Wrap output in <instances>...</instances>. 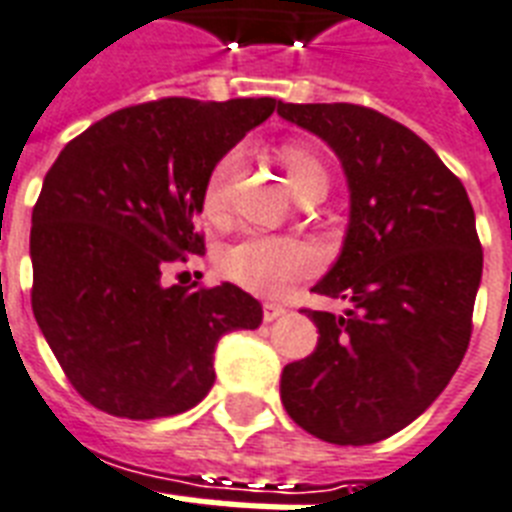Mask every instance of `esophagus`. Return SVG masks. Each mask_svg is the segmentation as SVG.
<instances>
[{"instance_id": "34e87169", "label": "esophagus", "mask_w": 512, "mask_h": 512, "mask_svg": "<svg viewBox=\"0 0 512 512\" xmlns=\"http://www.w3.org/2000/svg\"><path fill=\"white\" fill-rule=\"evenodd\" d=\"M281 315H286V307L284 305H276V302H265V305H263V321L265 323L278 321Z\"/></svg>"}]
</instances>
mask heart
I'll use <instances>...</instances> for the list:
<instances>
[{
	"label": "heart",
	"instance_id": "heart-1",
	"mask_svg": "<svg viewBox=\"0 0 512 512\" xmlns=\"http://www.w3.org/2000/svg\"><path fill=\"white\" fill-rule=\"evenodd\" d=\"M276 155L284 165L294 194L310 184L328 186L326 165L315 155L313 147H307L302 141H284ZM236 162H239V152L228 149L207 173L205 186H202V213L207 220L218 223L226 218V189ZM315 268H318L315 249L297 239H284V236L247 234L239 242L220 249L218 255V270L228 281H234L247 292L265 294V297L284 294L289 286L315 273Z\"/></svg>",
	"mask_w": 512,
	"mask_h": 512
}]
</instances>
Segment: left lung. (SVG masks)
Masks as SVG:
<instances>
[{"label":"left lung","instance_id":"1","mask_svg":"<svg viewBox=\"0 0 512 512\" xmlns=\"http://www.w3.org/2000/svg\"><path fill=\"white\" fill-rule=\"evenodd\" d=\"M278 115L342 160L350 226L315 294L344 315L305 310L318 347L281 373V402L307 434L373 444L442 394L471 342L481 242L465 186L434 149L371 107L289 105Z\"/></svg>","mask_w":512,"mask_h":512}]
</instances>
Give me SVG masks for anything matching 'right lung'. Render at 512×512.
I'll use <instances>...</instances> for the list:
<instances>
[{"instance_id":"obj_1","label":"right lung","mask_w":512,"mask_h":512,"mask_svg":"<svg viewBox=\"0 0 512 512\" xmlns=\"http://www.w3.org/2000/svg\"><path fill=\"white\" fill-rule=\"evenodd\" d=\"M276 110V99L168 97L123 107L68 141L31 215V305L83 400L131 421L178 415L215 384L223 334L263 307L234 284L165 286L205 255L194 228L213 162Z\"/></svg>"}]
</instances>
